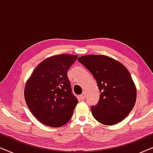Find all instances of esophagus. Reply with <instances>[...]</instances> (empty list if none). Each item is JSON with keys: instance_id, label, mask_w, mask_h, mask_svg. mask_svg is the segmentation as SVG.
<instances>
[{"instance_id": "obj_1", "label": "esophagus", "mask_w": 153, "mask_h": 153, "mask_svg": "<svg viewBox=\"0 0 153 153\" xmlns=\"http://www.w3.org/2000/svg\"><path fill=\"white\" fill-rule=\"evenodd\" d=\"M85 93H83L82 94H81V95H80V98H81V100H84L85 99Z\"/></svg>"}]
</instances>
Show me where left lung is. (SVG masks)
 <instances>
[{
    "label": "left lung",
    "mask_w": 153,
    "mask_h": 153,
    "mask_svg": "<svg viewBox=\"0 0 153 153\" xmlns=\"http://www.w3.org/2000/svg\"><path fill=\"white\" fill-rule=\"evenodd\" d=\"M97 82L101 95L98 103L91 106L98 122L115 125L126 118L134 106L137 89L127 69L120 62L104 55H86L78 58Z\"/></svg>",
    "instance_id": "left-lung-1"
}]
</instances>
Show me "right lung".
I'll return each mask as SVG.
<instances>
[{"label":"right lung","mask_w":153,"mask_h":153,"mask_svg":"<svg viewBox=\"0 0 153 153\" xmlns=\"http://www.w3.org/2000/svg\"><path fill=\"white\" fill-rule=\"evenodd\" d=\"M78 56L60 54L41 62L24 89L27 106L42 124L61 127L72 118L78 100L72 93L68 72Z\"/></svg>","instance_id":"obj_1"}]
</instances>
